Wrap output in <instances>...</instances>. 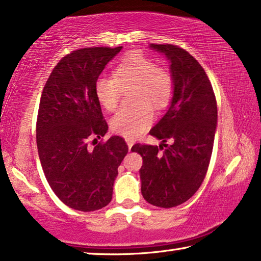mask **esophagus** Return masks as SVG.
<instances>
[{"label":"esophagus","mask_w":261,"mask_h":261,"mask_svg":"<svg viewBox=\"0 0 261 261\" xmlns=\"http://www.w3.org/2000/svg\"><path fill=\"white\" fill-rule=\"evenodd\" d=\"M125 142H126V144H127V146H129V150H131L132 145H134V144H135V140H134V139H130V138H126Z\"/></svg>","instance_id":"1"}]
</instances>
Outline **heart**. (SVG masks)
<instances>
[{
    "label": "heart",
    "mask_w": 261,
    "mask_h": 261,
    "mask_svg": "<svg viewBox=\"0 0 261 261\" xmlns=\"http://www.w3.org/2000/svg\"><path fill=\"white\" fill-rule=\"evenodd\" d=\"M135 87L132 109H121L110 119L116 134L134 139L144 134L154 119V109H164L173 94V79L166 69L158 67L154 60L139 52L126 55L114 69V77L100 75L95 81V95L103 109L117 108L122 89Z\"/></svg>",
    "instance_id": "1"
}]
</instances>
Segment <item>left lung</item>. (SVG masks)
I'll list each match as a JSON object with an SVG mask.
<instances>
[{"instance_id": "obj_1", "label": "left lung", "mask_w": 261, "mask_h": 261, "mask_svg": "<svg viewBox=\"0 0 261 261\" xmlns=\"http://www.w3.org/2000/svg\"><path fill=\"white\" fill-rule=\"evenodd\" d=\"M166 56L173 79L171 105L150 135L159 146L135 144L143 158L139 169L143 197L150 204L173 208L189 200L203 182L212 158L217 103L202 66L176 45L151 44ZM172 141L171 146L166 143Z\"/></svg>"}]
</instances>
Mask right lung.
<instances>
[{"instance_id":"right-lung-1","label":"right lung","mask_w":261,"mask_h":261,"mask_svg":"<svg viewBox=\"0 0 261 261\" xmlns=\"http://www.w3.org/2000/svg\"><path fill=\"white\" fill-rule=\"evenodd\" d=\"M121 49L73 51L53 68L41 93L36 129L41 167L60 201L80 212L109 204L118 166L127 153L125 140L118 136L88 147L90 138L100 139L108 131L95 81Z\"/></svg>"}]
</instances>
